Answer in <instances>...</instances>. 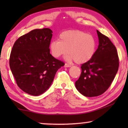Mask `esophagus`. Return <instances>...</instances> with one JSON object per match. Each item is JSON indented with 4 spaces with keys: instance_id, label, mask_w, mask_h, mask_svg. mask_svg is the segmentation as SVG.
I'll use <instances>...</instances> for the list:
<instances>
[{
    "instance_id": "34e87169",
    "label": "esophagus",
    "mask_w": 128,
    "mask_h": 128,
    "mask_svg": "<svg viewBox=\"0 0 128 128\" xmlns=\"http://www.w3.org/2000/svg\"><path fill=\"white\" fill-rule=\"evenodd\" d=\"M64 66L65 68H69V67H70L71 65H70V64H64Z\"/></svg>"
}]
</instances>
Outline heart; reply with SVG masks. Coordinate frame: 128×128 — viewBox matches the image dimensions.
Returning a JSON list of instances; mask_svg holds the SVG:
<instances>
[{"label":"heart","mask_w":128,"mask_h":128,"mask_svg":"<svg viewBox=\"0 0 128 128\" xmlns=\"http://www.w3.org/2000/svg\"><path fill=\"white\" fill-rule=\"evenodd\" d=\"M96 47L97 41L92 35L79 30H69L61 33L59 40L50 43V50L55 58L65 55L68 50L66 60L81 64L93 56Z\"/></svg>","instance_id":"obj_1"}]
</instances>
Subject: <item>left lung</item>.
<instances>
[{"label": "left lung", "instance_id": "left-lung-1", "mask_svg": "<svg viewBox=\"0 0 128 128\" xmlns=\"http://www.w3.org/2000/svg\"><path fill=\"white\" fill-rule=\"evenodd\" d=\"M99 45L92 58L82 64L80 78L75 82L77 90L86 97H96L111 86L119 68L116 47L109 38L97 30Z\"/></svg>", "mask_w": 128, "mask_h": 128}]
</instances>
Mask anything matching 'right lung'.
Returning <instances> with one entry per match:
<instances>
[{"mask_svg":"<svg viewBox=\"0 0 128 128\" xmlns=\"http://www.w3.org/2000/svg\"><path fill=\"white\" fill-rule=\"evenodd\" d=\"M52 31L36 29L20 36L14 44L9 64L18 86L37 96L50 88L59 68L64 65L50 54Z\"/></svg>","mask_w":128,"mask_h":128,"instance_id":"add662e5","label":"right lung"}]
</instances>
